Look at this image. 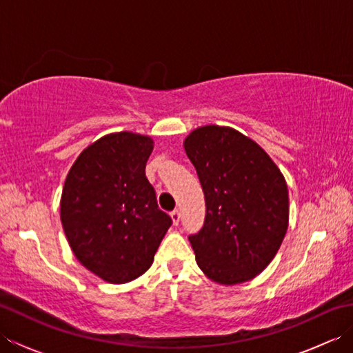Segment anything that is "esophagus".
I'll return each mask as SVG.
<instances>
[{
	"instance_id": "esophagus-1",
	"label": "esophagus",
	"mask_w": 353,
	"mask_h": 353,
	"mask_svg": "<svg viewBox=\"0 0 353 353\" xmlns=\"http://www.w3.org/2000/svg\"><path fill=\"white\" fill-rule=\"evenodd\" d=\"M171 220H172V224H174V226H177L179 224V221H181V212L177 211V209H174V211H172L171 214Z\"/></svg>"
}]
</instances>
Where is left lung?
Here are the masks:
<instances>
[{"mask_svg": "<svg viewBox=\"0 0 353 353\" xmlns=\"http://www.w3.org/2000/svg\"><path fill=\"white\" fill-rule=\"evenodd\" d=\"M206 201L205 224L190 236L197 265L220 285L256 277L288 229L285 177L264 148L232 127L203 125L183 141Z\"/></svg>", "mask_w": 353, "mask_h": 353, "instance_id": "1", "label": "left lung"}]
</instances>
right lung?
Instances as JSON below:
<instances>
[{"mask_svg": "<svg viewBox=\"0 0 353 353\" xmlns=\"http://www.w3.org/2000/svg\"><path fill=\"white\" fill-rule=\"evenodd\" d=\"M153 139L109 133L79 154L66 176L61 221L72 253L109 283L144 274L171 226L145 177Z\"/></svg>", "mask_w": 353, "mask_h": 353, "instance_id": "1", "label": "right lung"}]
</instances>
